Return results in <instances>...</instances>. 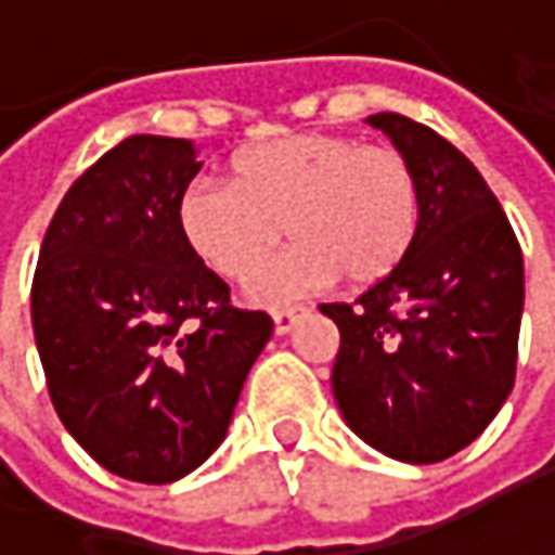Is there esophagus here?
Here are the masks:
<instances>
[{
	"label": "esophagus",
	"mask_w": 555,
	"mask_h": 555,
	"mask_svg": "<svg viewBox=\"0 0 555 555\" xmlns=\"http://www.w3.org/2000/svg\"><path fill=\"white\" fill-rule=\"evenodd\" d=\"M305 314H308V305H285V308H276V311H273L276 334H288Z\"/></svg>",
	"instance_id": "34e87169"
}]
</instances>
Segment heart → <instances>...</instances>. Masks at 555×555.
Here are the masks:
<instances>
[{"instance_id":"1","label":"heart","mask_w":555,"mask_h":555,"mask_svg":"<svg viewBox=\"0 0 555 555\" xmlns=\"http://www.w3.org/2000/svg\"><path fill=\"white\" fill-rule=\"evenodd\" d=\"M189 250L218 276H247L282 231L298 244L267 260L247 292L279 305L340 276L350 288L386 282L414 247L421 182L395 147L347 134H285L237 154L234 182L192 179L176 202Z\"/></svg>"}]
</instances>
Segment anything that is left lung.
Segmentation results:
<instances>
[{"mask_svg": "<svg viewBox=\"0 0 555 555\" xmlns=\"http://www.w3.org/2000/svg\"><path fill=\"white\" fill-rule=\"evenodd\" d=\"M411 160L421 228L411 254L357 301L321 305L340 331L331 373L344 421L401 463L469 447L514 388L524 257L482 172L398 112L370 115Z\"/></svg>", "mask_w": 555, "mask_h": 555, "instance_id": "left-lung-1", "label": "left lung"}]
</instances>
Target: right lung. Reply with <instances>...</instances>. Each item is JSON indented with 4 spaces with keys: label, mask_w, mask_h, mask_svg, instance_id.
Instances as JSON below:
<instances>
[{
    "label": "right lung",
    "mask_w": 555,
    "mask_h": 555,
    "mask_svg": "<svg viewBox=\"0 0 555 555\" xmlns=\"http://www.w3.org/2000/svg\"><path fill=\"white\" fill-rule=\"evenodd\" d=\"M198 167L182 138L115 144L63 195L31 282L63 427L102 469L144 486L218 450L273 334V318L234 308L179 234L176 202Z\"/></svg>",
    "instance_id": "right-lung-1"
}]
</instances>
